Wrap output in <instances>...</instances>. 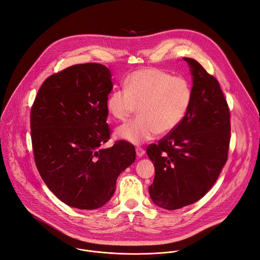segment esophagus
<instances>
[{"label": "esophagus", "mask_w": 260, "mask_h": 260, "mask_svg": "<svg viewBox=\"0 0 260 260\" xmlns=\"http://www.w3.org/2000/svg\"><path fill=\"white\" fill-rule=\"evenodd\" d=\"M136 153H137L138 157H142L145 154V150L143 149V148H141V147H137L136 148Z\"/></svg>", "instance_id": "obj_1"}]
</instances>
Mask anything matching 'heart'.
Here are the masks:
<instances>
[{
    "label": "heart",
    "instance_id": "b5f03b06",
    "mask_svg": "<svg viewBox=\"0 0 260 260\" xmlns=\"http://www.w3.org/2000/svg\"><path fill=\"white\" fill-rule=\"evenodd\" d=\"M192 101L189 82L156 68L133 72L124 88L111 91L107 112L119 121L127 120L139 107L140 117L116 129V137L133 144L152 140L157 134L173 132L184 119Z\"/></svg>",
    "mask_w": 260,
    "mask_h": 260
}]
</instances>
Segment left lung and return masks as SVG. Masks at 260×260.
Masks as SVG:
<instances>
[{
    "label": "left lung",
    "mask_w": 260,
    "mask_h": 260,
    "mask_svg": "<svg viewBox=\"0 0 260 260\" xmlns=\"http://www.w3.org/2000/svg\"><path fill=\"white\" fill-rule=\"evenodd\" d=\"M192 74V101L181 123L147 148L155 168L152 202L177 210L202 199L224 167L231 141V112L218 80L196 59L184 57Z\"/></svg>",
    "instance_id": "left-lung-1"
}]
</instances>
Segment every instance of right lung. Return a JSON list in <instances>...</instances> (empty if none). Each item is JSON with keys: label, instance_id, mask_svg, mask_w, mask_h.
I'll return each mask as SVG.
<instances>
[{"label": "right lung", "instance_id": "1", "mask_svg": "<svg viewBox=\"0 0 260 260\" xmlns=\"http://www.w3.org/2000/svg\"><path fill=\"white\" fill-rule=\"evenodd\" d=\"M111 77L104 64H74L43 82L30 109L37 169L54 196L73 208L103 207L120 173L136 159L126 141L101 148L111 134L106 109Z\"/></svg>", "mask_w": 260, "mask_h": 260}]
</instances>
